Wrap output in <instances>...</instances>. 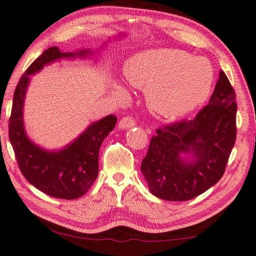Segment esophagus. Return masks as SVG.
<instances>
[{"mask_svg": "<svg viewBox=\"0 0 256 256\" xmlns=\"http://www.w3.org/2000/svg\"><path fill=\"white\" fill-rule=\"evenodd\" d=\"M118 125H120V128H133L136 126V120H133L132 117L130 116H126V117H123L122 120H120V123H118Z\"/></svg>", "mask_w": 256, "mask_h": 256, "instance_id": "esophagus-1", "label": "esophagus"}]
</instances>
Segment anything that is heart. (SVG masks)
Returning <instances> with one entry per match:
<instances>
[{
  "instance_id": "obj_1",
  "label": "heart",
  "mask_w": 256,
  "mask_h": 256,
  "mask_svg": "<svg viewBox=\"0 0 256 256\" xmlns=\"http://www.w3.org/2000/svg\"><path fill=\"white\" fill-rule=\"evenodd\" d=\"M133 87L147 90L154 112L164 118L186 116L202 106L210 95L214 70L208 60L181 50H147L133 56L124 68ZM124 97L120 86L114 87Z\"/></svg>"
}]
</instances>
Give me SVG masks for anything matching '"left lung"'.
<instances>
[{"instance_id": "8db88e82", "label": "left lung", "mask_w": 256, "mask_h": 256, "mask_svg": "<svg viewBox=\"0 0 256 256\" xmlns=\"http://www.w3.org/2000/svg\"><path fill=\"white\" fill-rule=\"evenodd\" d=\"M142 159L150 192L166 200L197 197L224 175L236 138V92L222 70L208 106L192 120H182L156 128ZM193 153L186 162L183 152Z\"/></svg>"}]
</instances>
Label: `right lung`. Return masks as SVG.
Here are the masks:
<instances>
[{
	"mask_svg": "<svg viewBox=\"0 0 256 256\" xmlns=\"http://www.w3.org/2000/svg\"><path fill=\"white\" fill-rule=\"evenodd\" d=\"M89 51L62 53L53 46L32 62L20 78L14 92L9 120V139L24 178L48 196L75 200L84 196L98 174V153L103 140L117 123L114 114L92 123L66 148L48 152L36 146L25 134L23 126V103L30 75L40 70L44 64L61 58L84 56Z\"/></svg>",
	"mask_w": 256,
	"mask_h": 256,
	"instance_id": "right-lung-1",
	"label": "right lung"
}]
</instances>
